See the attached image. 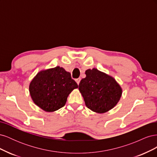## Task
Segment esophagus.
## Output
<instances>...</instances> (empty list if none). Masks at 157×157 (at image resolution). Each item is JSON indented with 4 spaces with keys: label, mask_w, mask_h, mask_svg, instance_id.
Instances as JSON below:
<instances>
[{
    "label": "esophagus",
    "mask_w": 157,
    "mask_h": 157,
    "mask_svg": "<svg viewBox=\"0 0 157 157\" xmlns=\"http://www.w3.org/2000/svg\"><path fill=\"white\" fill-rule=\"evenodd\" d=\"M75 81L77 82V84H79V83H80V78H78L75 79Z\"/></svg>",
    "instance_id": "1"
}]
</instances>
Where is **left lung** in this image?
<instances>
[{
	"label": "left lung",
	"instance_id": "8db88e82",
	"mask_svg": "<svg viewBox=\"0 0 157 157\" xmlns=\"http://www.w3.org/2000/svg\"><path fill=\"white\" fill-rule=\"evenodd\" d=\"M86 77L79 83L86 107L96 113H103L115 107L122 95V88L112 77L97 69H88Z\"/></svg>",
	"mask_w": 157,
	"mask_h": 157
}]
</instances>
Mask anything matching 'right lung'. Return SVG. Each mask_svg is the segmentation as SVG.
<instances>
[{"mask_svg": "<svg viewBox=\"0 0 157 157\" xmlns=\"http://www.w3.org/2000/svg\"><path fill=\"white\" fill-rule=\"evenodd\" d=\"M77 88L71 73L58 66L38 73L30 83L29 92L36 105L53 112L65 105L69 94Z\"/></svg>", "mask_w": 157, "mask_h": 157, "instance_id": "1", "label": "right lung"}]
</instances>
